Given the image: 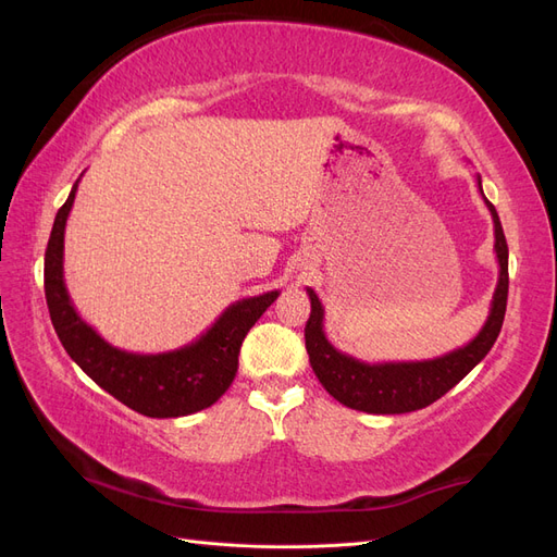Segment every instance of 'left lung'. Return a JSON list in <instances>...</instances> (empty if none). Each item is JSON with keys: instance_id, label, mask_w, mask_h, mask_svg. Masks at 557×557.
Segmentation results:
<instances>
[{"instance_id": "left-lung-1", "label": "left lung", "mask_w": 557, "mask_h": 557, "mask_svg": "<svg viewBox=\"0 0 557 557\" xmlns=\"http://www.w3.org/2000/svg\"><path fill=\"white\" fill-rule=\"evenodd\" d=\"M479 190L481 176H479ZM483 201L487 211L493 215L495 223V256L499 264V278L497 288L493 293L491 311L479 334L469 344L455 348L442 358L434 360H416V362H362L358 358L334 348L323 330L325 309L320 305L318 295L307 288L311 299V315L305 327L307 352L309 362L318 381L323 383L325 391L342 401L344 407L364 411V413H409L430 407L432 401L444 397L450 387L458 385L471 369H474L493 348L497 342L504 311H507V297H509V246L504 239V230L499 223V215L491 201Z\"/></svg>"}]
</instances>
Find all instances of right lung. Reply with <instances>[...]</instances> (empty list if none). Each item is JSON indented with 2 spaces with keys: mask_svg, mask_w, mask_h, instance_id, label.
<instances>
[{
  "mask_svg": "<svg viewBox=\"0 0 557 557\" xmlns=\"http://www.w3.org/2000/svg\"><path fill=\"white\" fill-rule=\"evenodd\" d=\"M78 181L55 215L44 260L46 305L64 350L99 387L141 416L178 418L211 407L237 376L248 330L281 293L234 301L207 332L174 350L132 352L109 344L78 315L64 285V227Z\"/></svg>",
  "mask_w": 557,
  "mask_h": 557,
  "instance_id": "add662e5",
  "label": "right lung"
}]
</instances>
